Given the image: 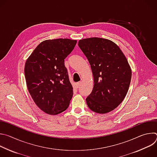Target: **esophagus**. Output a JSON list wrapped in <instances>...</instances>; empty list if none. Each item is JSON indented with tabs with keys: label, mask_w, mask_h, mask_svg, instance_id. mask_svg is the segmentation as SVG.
I'll use <instances>...</instances> for the list:
<instances>
[{
	"label": "esophagus",
	"mask_w": 157,
	"mask_h": 157,
	"mask_svg": "<svg viewBox=\"0 0 157 157\" xmlns=\"http://www.w3.org/2000/svg\"><path fill=\"white\" fill-rule=\"evenodd\" d=\"M81 83H82V82H81V81H79V82H78V83H76V86H77V87H78H78H79L81 86Z\"/></svg>",
	"instance_id": "esophagus-1"
}]
</instances>
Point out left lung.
Returning <instances> with one entry per match:
<instances>
[{"instance_id":"1","label":"left lung","mask_w":157,"mask_h":157,"mask_svg":"<svg viewBox=\"0 0 157 157\" xmlns=\"http://www.w3.org/2000/svg\"><path fill=\"white\" fill-rule=\"evenodd\" d=\"M78 46L91 65L94 87L86 98L87 106L98 114L115 109L129 88L132 70L117 44L108 39L93 37L80 40Z\"/></svg>"}]
</instances>
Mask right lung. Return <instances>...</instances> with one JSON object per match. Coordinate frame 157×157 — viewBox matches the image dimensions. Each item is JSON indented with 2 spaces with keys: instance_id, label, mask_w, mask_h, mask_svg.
Here are the masks:
<instances>
[{
  "instance_id": "obj_1",
  "label": "right lung",
  "mask_w": 157,
  "mask_h": 157,
  "mask_svg": "<svg viewBox=\"0 0 157 157\" xmlns=\"http://www.w3.org/2000/svg\"><path fill=\"white\" fill-rule=\"evenodd\" d=\"M76 42L68 38L44 40L26 61L25 77L28 90L36 105L46 114L61 113L70 105L73 88L64 59Z\"/></svg>"
}]
</instances>
